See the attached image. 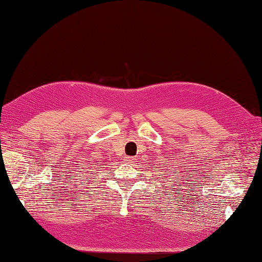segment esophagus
Masks as SVG:
<instances>
[{
  "label": "esophagus",
  "mask_w": 262,
  "mask_h": 262,
  "mask_svg": "<svg viewBox=\"0 0 262 262\" xmlns=\"http://www.w3.org/2000/svg\"><path fill=\"white\" fill-rule=\"evenodd\" d=\"M125 162H127V163H135V158L127 157V158H125Z\"/></svg>",
  "instance_id": "esophagus-1"
}]
</instances>
